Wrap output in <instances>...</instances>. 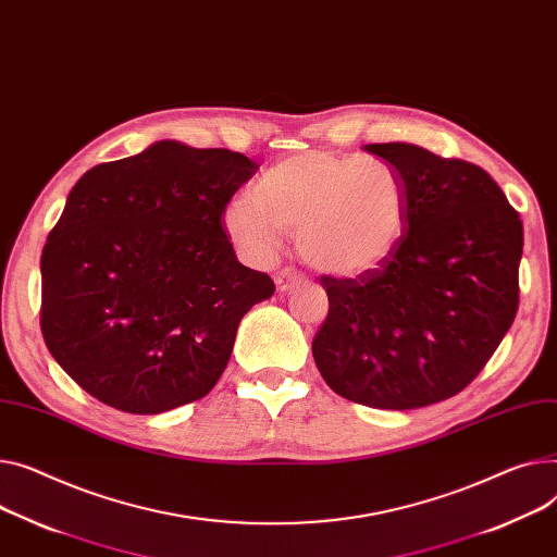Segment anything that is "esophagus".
Instances as JSON below:
<instances>
[{"instance_id": "34e87169", "label": "esophagus", "mask_w": 557, "mask_h": 557, "mask_svg": "<svg viewBox=\"0 0 557 557\" xmlns=\"http://www.w3.org/2000/svg\"><path fill=\"white\" fill-rule=\"evenodd\" d=\"M302 282H305V277L298 275L295 271H290V269H284L275 275V286H277L280 293H286V290H290L293 286H298Z\"/></svg>"}]
</instances>
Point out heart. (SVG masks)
Masks as SVG:
<instances>
[{"label":"heart","instance_id":"heart-1","mask_svg":"<svg viewBox=\"0 0 557 557\" xmlns=\"http://www.w3.org/2000/svg\"><path fill=\"white\" fill-rule=\"evenodd\" d=\"M407 208L405 178L389 161L315 150L267 170L250 199L226 208L221 226L250 262H271L288 233L315 271L362 277L400 246Z\"/></svg>","mask_w":557,"mask_h":557}]
</instances>
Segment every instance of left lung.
<instances>
[{"instance_id":"1","label":"left lung","mask_w":557,"mask_h":557,"mask_svg":"<svg viewBox=\"0 0 557 557\" xmlns=\"http://www.w3.org/2000/svg\"><path fill=\"white\" fill-rule=\"evenodd\" d=\"M364 152L403 174L407 231L381 269L356 280L322 275L329 313L311 349L343 398L414 410L459 394L499 347L520 307L524 228L474 163L410 143Z\"/></svg>"}]
</instances>
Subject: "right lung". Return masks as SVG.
<instances>
[{
  "instance_id": "obj_1",
  "label": "right lung",
  "mask_w": 557,
  "mask_h": 557,
  "mask_svg": "<svg viewBox=\"0 0 557 557\" xmlns=\"http://www.w3.org/2000/svg\"><path fill=\"white\" fill-rule=\"evenodd\" d=\"M257 168L221 147L161 140L73 185L42 250L40 324L87 394L161 414L214 387L242 318L275 293L237 262L221 226Z\"/></svg>"
}]
</instances>
